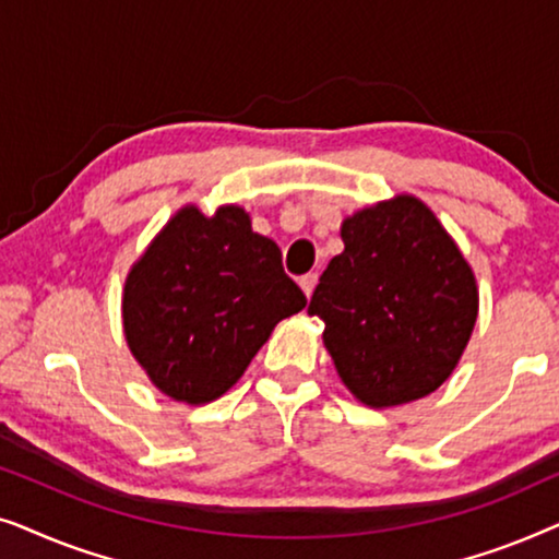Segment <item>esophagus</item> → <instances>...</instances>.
<instances>
[{"instance_id":"1","label":"esophagus","mask_w":559,"mask_h":559,"mask_svg":"<svg viewBox=\"0 0 559 559\" xmlns=\"http://www.w3.org/2000/svg\"><path fill=\"white\" fill-rule=\"evenodd\" d=\"M316 285H318V274H305V277H300V287L308 300L312 297V289H316Z\"/></svg>"}]
</instances>
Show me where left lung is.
Listing matches in <instances>:
<instances>
[{
    "mask_svg": "<svg viewBox=\"0 0 559 559\" xmlns=\"http://www.w3.org/2000/svg\"><path fill=\"white\" fill-rule=\"evenodd\" d=\"M343 251L310 297L348 392L384 409L423 400L461 361L478 318L473 270L415 195L343 221Z\"/></svg>",
    "mask_w": 559,
    "mask_h": 559,
    "instance_id": "obj_1",
    "label": "left lung"
}]
</instances>
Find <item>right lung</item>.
<instances>
[{
  "instance_id": "1",
  "label": "right lung",
  "mask_w": 559,
  "mask_h": 559,
  "mask_svg": "<svg viewBox=\"0 0 559 559\" xmlns=\"http://www.w3.org/2000/svg\"><path fill=\"white\" fill-rule=\"evenodd\" d=\"M282 270V251L251 231L249 213L186 205L167 221L124 282L121 318L129 350L175 402L226 394L274 325L305 308Z\"/></svg>"
}]
</instances>
